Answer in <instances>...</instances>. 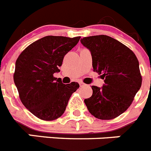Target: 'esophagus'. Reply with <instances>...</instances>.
I'll list each match as a JSON object with an SVG mask.
<instances>
[{"mask_svg": "<svg viewBox=\"0 0 151 151\" xmlns=\"http://www.w3.org/2000/svg\"><path fill=\"white\" fill-rule=\"evenodd\" d=\"M79 85H80V86H81V87H83V86H85V84L83 83L82 82H80Z\"/></svg>", "mask_w": 151, "mask_h": 151, "instance_id": "1", "label": "esophagus"}]
</instances>
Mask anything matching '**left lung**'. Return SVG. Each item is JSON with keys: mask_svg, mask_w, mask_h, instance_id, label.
Listing matches in <instances>:
<instances>
[{"mask_svg": "<svg viewBox=\"0 0 151 151\" xmlns=\"http://www.w3.org/2000/svg\"><path fill=\"white\" fill-rule=\"evenodd\" d=\"M92 57L94 71L101 74L104 84L92 85L91 97L85 104L91 115L113 119L129 107L141 86L139 63L129 47L110 36L94 35L81 39Z\"/></svg>", "mask_w": 151, "mask_h": 151, "instance_id": "obj_1", "label": "left lung"}]
</instances>
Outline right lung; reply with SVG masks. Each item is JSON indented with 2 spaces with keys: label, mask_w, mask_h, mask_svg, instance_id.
Instances as JSON below:
<instances>
[{
  "label": "right lung",
  "mask_w": 151,
  "mask_h": 151,
  "mask_svg": "<svg viewBox=\"0 0 151 151\" xmlns=\"http://www.w3.org/2000/svg\"><path fill=\"white\" fill-rule=\"evenodd\" d=\"M80 37L45 36L28 46L16 61L13 80L22 104L43 120L59 118L66 110L77 82L65 85L59 73L64 56L78 44Z\"/></svg>",
  "instance_id": "1"
}]
</instances>
